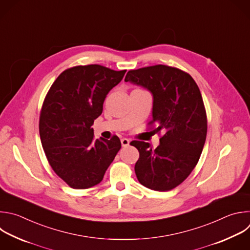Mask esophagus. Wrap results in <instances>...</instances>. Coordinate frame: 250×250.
I'll return each instance as SVG.
<instances>
[{"instance_id": "esophagus-1", "label": "esophagus", "mask_w": 250, "mask_h": 250, "mask_svg": "<svg viewBox=\"0 0 250 250\" xmlns=\"http://www.w3.org/2000/svg\"><path fill=\"white\" fill-rule=\"evenodd\" d=\"M121 142H122V146H124V147H126V146H128L129 145V139H127V138H123L122 140H121Z\"/></svg>"}]
</instances>
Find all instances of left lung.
<instances>
[{"mask_svg": "<svg viewBox=\"0 0 250 250\" xmlns=\"http://www.w3.org/2000/svg\"><path fill=\"white\" fill-rule=\"evenodd\" d=\"M125 81L152 93L149 125H156L154 133H163L155 149L148 142L131 141L139 151L134 167L137 180L153 190H171L195 168L206 140L207 117L200 90L188 73L164 64L129 70Z\"/></svg>", "mask_w": 250, "mask_h": 250, "instance_id": "8db88e82", "label": "left lung"}]
</instances>
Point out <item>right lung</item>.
<instances>
[{
  "mask_svg": "<svg viewBox=\"0 0 250 250\" xmlns=\"http://www.w3.org/2000/svg\"><path fill=\"white\" fill-rule=\"evenodd\" d=\"M125 71L100 64L73 66L58 76L45 97L39 121L42 146L54 172L72 188L101 183L122 147L116 135L95 140L91 126Z\"/></svg>",
  "mask_w": 250,
  "mask_h": 250,
  "instance_id": "right-lung-1",
  "label": "right lung"
}]
</instances>
